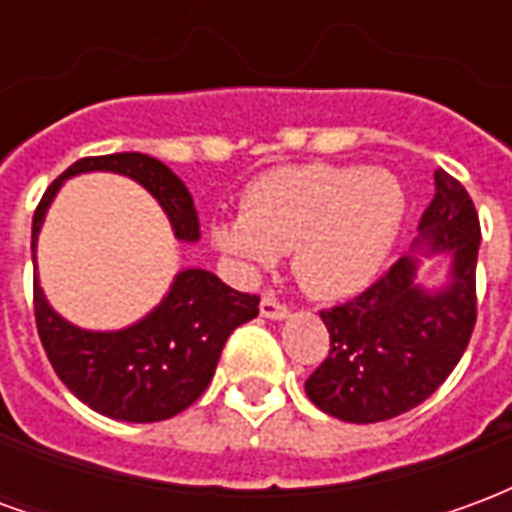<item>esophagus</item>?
Instances as JSON below:
<instances>
[{
    "label": "esophagus",
    "instance_id": "34e87169",
    "mask_svg": "<svg viewBox=\"0 0 512 512\" xmlns=\"http://www.w3.org/2000/svg\"><path fill=\"white\" fill-rule=\"evenodd\" d=\"M260 315H263V318H271V321H285L290 315V310L285 304H279L274 296H263V301H260Z\"/></svg>",
    "mask_w": 512,
    "mask_h": 512
}]
</instances>
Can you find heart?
Here are the masks:
<instances>
[{
	"mask_svg": "<svg viewBox=\"0 0 512 512\" xmlns=\"http://www.w3.org/2000/svg\"><path fill=\"white\" fill-rule=\"evenodd\" d=\"M408 197L386 169L299 164L266 172L244 191L241 216L211 227L213 246L249 271L290 252V268L315 299L367 288L395 246Z\"/></svg>",
	"mask_w": 512,
	"mask_h": 512,
	"instance_id": "b5f03b06",
	"label": "heart"
}]
</instances>
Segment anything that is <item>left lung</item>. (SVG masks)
Returning <instances> with one entry per match:
<instances>
[{"label": "left lung", "instance_id": "1", "mask_svg": "<svg viewBox=\"0 0 512 512\" xmlns=\"http://www.w3.org/2000/svg\"><path fill=\"white\" fill-rule=\"evenodd\" d=\"M433 178L411 252L354 301L321 312L332 348L304 389L329 417L367 425L406 414L444 384L469 345L480 222L458 180L444 169ZM419 256L451 260L441 289L418 285Z\"/></svg>", "mask_w": 512, "mask_h": 512}]
</instances>
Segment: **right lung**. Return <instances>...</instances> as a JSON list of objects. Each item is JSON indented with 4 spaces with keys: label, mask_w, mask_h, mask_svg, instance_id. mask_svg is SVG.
<instances>
[{
    "label": "right lung",
    "mask_w": 512,
    "mask_h": 512,
    "mask_svg": "<svg viewBox=\"0 0 512 512\" xmlns=\"http://www.w3.org/2000/svg\"><path fill=\"white\" fill-rule=\"evenodd\" d=\"M117 172L136 180L167 213L178 241H200V219L186 183L158 158L112 153L82 158L51 183L32 216V263L49 205L68 178ZM257 296L238 293L205 268H183L169 293L142 321L117 332H93L65 321L35 277V321L54 373L98 414L123 422H161L189 408L208 389L227 337L257 318Z\"/></svg>",
    "instance_id": "1"
}]
</instances>
